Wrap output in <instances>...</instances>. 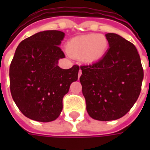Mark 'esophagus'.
<instances>
[{
	"instance_id": "34e87169",
	"label": "esophagus",
	"mask_w": 150,
	"mask_h": 150,
	"mask_svg": "<svg viewBox=\"0 0 150 150\" xmlns=\"http://www.w3.org/2000/svg\"><path fill=\"white\" fill-rule=\"evenodd\" d=\"M81 74H82V71H81V70H79V78L80 77Z\"/></svg>"
}]
</instances>
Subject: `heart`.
I'll return each instance as SVG.
<instances>
[{"mask_svg": "<svg viewBox=\"0 0 150 150\" xmlns=\"http://www.w3.org/2000/svg\"><path fill=\"white\" fill-rule=\"evenodd\" d=\"M107 46L108 41L104 36L91 34L71 38L67 44V50L72 57H82L85 62H93L104 55Z\"/></svg>", "mask_w": 150, "mask_h": 150, "instance_id": "obj_1", "label": "heart"}]
</instances>
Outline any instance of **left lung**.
<instances>
[{
	"mask_svg": "<svg viewBox=\"0 0 150 150\" xmlns=\"http://www.w3.org/2000/svg\"><path fill=\"white\" fill-rule=\"evenodd\" d=\"M109 49L91 65L81 66L79 78L91 118L117 120L128 112L138 99L144 71L135 46L120 35H106Z\"/></svg>",
	"mask_w": 150,
	"mask_h": 150,
	"instance_id": "left-lung-1",
	"label": "left lung"
}]
</instances>
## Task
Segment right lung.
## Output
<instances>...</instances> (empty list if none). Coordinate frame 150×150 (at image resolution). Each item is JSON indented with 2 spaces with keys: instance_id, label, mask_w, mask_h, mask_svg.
I'll use <instances>...</instances> for the list:
<instances>
[{
  "instance_id": "1",
  "label": "right lung",
  "mask_w": 150,
  "mask_h": 150,
  "mask_svg": "<svg viewBox=\"0 0 150 150\" xmlns=\"http://www.w3.org/2000/svg\"><path fill=\"white\" fill-rule=\"evenodd\" d=\"M65 34L59 30L38 32L21 42L9 67L12 97L23 115L40 122L56 120L62 110V99L79 67L58 66L65 58L59 45Z\"/></svg>"
}]
</instances>
